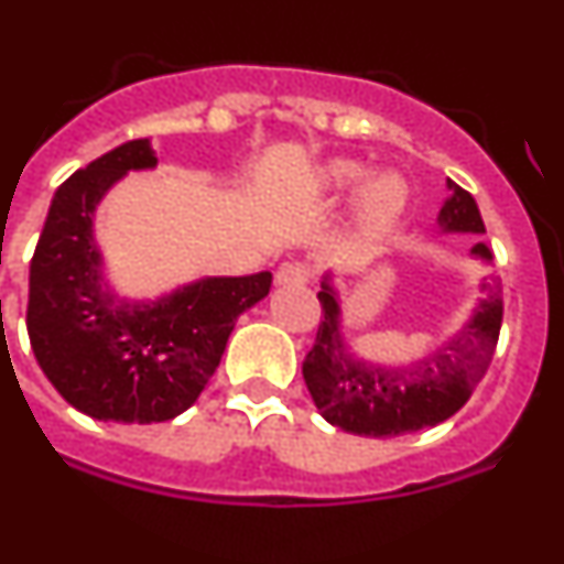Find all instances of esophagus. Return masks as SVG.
Listing matches in <instances>:
<instances>
[{"label":"esophagus","mask_w":564,"mask_h":564,"mask_svg":"<svg viewBox=\"0 0 564 564\" xmlns=\"http://www.w3.org/2000/svg\"><path fill=\"white\" fill-rule=\"evenodd\" d=\"M311 278H314V272H311V267L303 264V261H286V264L278 267L275 272V283H281V286H303Z\"/></svg>","instance_id":"esophagus-1"}]
</instances>
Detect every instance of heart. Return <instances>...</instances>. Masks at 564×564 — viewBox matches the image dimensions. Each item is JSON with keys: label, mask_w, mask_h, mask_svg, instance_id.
Here are the masks:
<instances>
[{"label": "heart", "mask_w": 564, "mask_h": 564, "mask_svg": "<svg viewBox=\"0 0 564 564\" xmlns=\"http://www.w3.org/2000/svg\"><path fill=\"white\" fill-rule=\"evenodd\" d=\"M366 171L358 165V162L338 160L330 162L325 167V184L330 189H338V193H347V189H355L360 182H364ZM404 206V187L397 182V178H375L369 187L360 195V220L371 228H382L393 220V217L402 212Z\"/></svg>", "instance_id": "heart-1"}]
</instances>
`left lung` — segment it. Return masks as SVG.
<instances>
[{"label":"left lung","mask_w":564,"mask_h":564,"mask_svg":"<svg viewBox=\"0 0 564 564\" xmlns=\"http://www.w3.org/2000/svg\"><path fill=\"white\" fill-rule=\"evenodd\" d=\"M449 187L455 195L441 209V226L446 231L482 234L485 223L477 200L452 182ZM471 253L482 261L494 259L482 242L474 245ZM316 297L322 303V322L316 327L314 347L303 360L305 386L333 427L375 438L419 433L455 415L488 371L505 316L501 278H485L482 300L471 322L449 344L413 366L382 369L347 355L338 338V303L330 283H322Z\"/></svg>","instance_id":"left-lung-1"}]
</instances>
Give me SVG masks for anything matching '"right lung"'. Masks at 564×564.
Returning <instances> with one entry per match:
<instances>
[{
    "instance_id": "right-lung-1",
    "label": "right lung",
    "mask_w": 564,
    "mask_h": 564,
    "mask_svg": "<svg viewBox=\"0 0 564 564\" xmlns=\"http://www.w3.org/2000/svg\"><path fill=\"white\" fill-rule=\"evenodd\" d=\"M154 165L149 140H129L65 178L30 261L32 352L59 397L90 419L154 424L184 413L220 366L237 316L272 286V272H256L206 278L156 303H115L93 212L126 171Z\"/></svg>"
}]
</instances>
